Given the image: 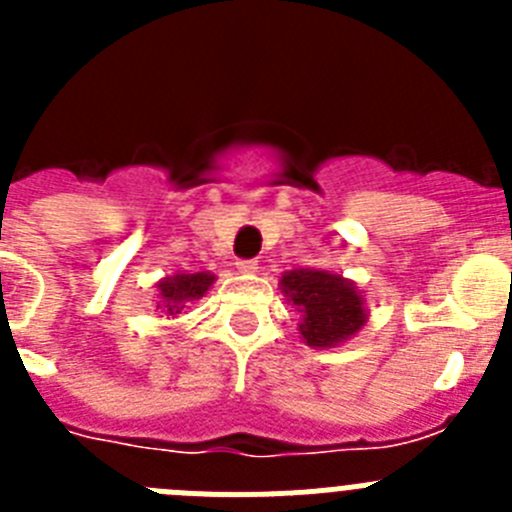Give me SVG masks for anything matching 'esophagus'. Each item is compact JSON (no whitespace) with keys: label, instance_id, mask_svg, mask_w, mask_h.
<instances>
[{"label":"esophagus","instance_id":"1","mask_svg":"<svg viewBox=\"0 0 512 512\" xmlns=\"http://www.w3.org/2000/svg\"><path fill=\"white\" fill-rule=\"evenodd\" d=\"M235 269L241 271V274H253V271L259 269V264H256L253 259H238L235 261Z\"/></svg>","mask_w":512,"mask_h":512}]
</instances>
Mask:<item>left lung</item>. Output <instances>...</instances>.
Instances as JSON below:
<instances>
[{
    "mask_svg": "<svg viewBox=\"0 0 512 512\" xmlns=\"http://www.w3.org/2000/svg\"><path fill=\"white\" fill-rule=\"evenodd\" d=\"M284 300L300 312V338L310 348H333L354 338L369 320L356 282L325 269H292L279 279Z\"/></svg>",
    "mask_w": 512,
    "mask_h": 512,
    "instance_id": "obj_1",
    "label": "left lung"
}]
</instances>
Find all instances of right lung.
I'll list each match as a JSON object with an SVG mask.
<instances>
[{
    "label": "right lung",
    "mask_w": 512,
    "mask_h": 512,
    "mask_svg": "<svg viewBox=\"0 0 512 512\" xmlns=\"http://www.w3.org/2000/svg\"><path fill=\"white\" fill-rule=\"evenodd\" d=\"M215 279L217 277L210 274V271H194V274L176 271L174 277H164L161 282H156V307L164 310L166 315H171V318H176L187 302L202 300L207 295V289L215 284Z\"/></svg>",
    "instance_id": "add662e5"
}]
</instances>
